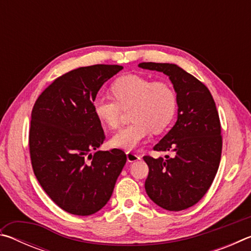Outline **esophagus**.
<instances>
[{"instance_id":"obj_1","label":"esophagus","mask_w":251,"mask_h":251,"mask_svg":"<svg viewBox=\"0 0 251 251\" xmlns=\"http://www.w3.org/2000/svg\"><path fill=\"white\" fill-rule=\"evenodd\" d=\"M126 156H127V160L129 161V163H133V161H136L138 159H141V156L135 154L134 151H126Z\"/></svg>"}]
</instances>
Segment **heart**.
I'll return each instance as SVG.
<instances>
[{
	"instance_id": "1",
	"label": "heart",
	"mask_w": 251,
	"mask_h": 251,
	"mask_svg": "<svg viewBox=\"0 0 251 251\" xmlns=\"http://www.w3.org/2000/svg\"><path fill=\"white\" fill-rule=\"evenodd\" d=\"M113 99L96 97L93 101L95 116L109 129L120 126L122 109L130 107V124L113 136L112 145L123 150H135L151 133L166 129L177 109V96L166 82H152L146 76L127 74L110 86Z\"/></svg>"
}]
</instances>
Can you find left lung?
I'll list each match as a JSON object with an SVG mask.
<instances>
[{
    "mask_svg": "<svg viewBox=\"0 0 251 251\" xmlns=\"http://www.w3.org/2000/svg\"><path fill=\"white\" fill-rule=\"evenodd\" d=\"M138 66L167 75L178 105L175 125L154 146V151H173L174 156H144L150 168L146 193L164 209L184 210L205 196L219 167L223 138L215 100L205 84L176 64L147 62Z\"/></svg>",
    "mask_w": 251,
    "mask_h": 251,
    "instance_id": "left-lung-1",
    "label": "left lung"
}]
</instances>
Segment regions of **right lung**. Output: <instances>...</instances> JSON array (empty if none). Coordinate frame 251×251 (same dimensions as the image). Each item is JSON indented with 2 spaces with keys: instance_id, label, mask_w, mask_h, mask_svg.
<instances>
[{
  "instance_id": "obj_1",
  "label": "right lung",
  "mask_w": 251,
  "mask_h": 251,
  "mask_svg": "<svg viewBox=\"0 0 251 251\" xmlns=\"http://www.w3.org/2000/svg\"><path fill=\"white\" fill-rule=\"evenodd\" d=\"M121 65L79 67L46 87L32 109L28 145L33 172L42 188L63 210L90 216L112 196L126 164L114 148L96 151L105 141L93 101Z\"/></svg>"
}]
</instances>
